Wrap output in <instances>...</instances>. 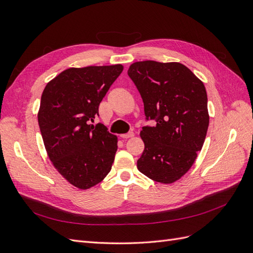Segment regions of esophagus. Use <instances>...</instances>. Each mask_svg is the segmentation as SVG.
Segmentation results:
<instances>
[{"label": "esophagus", "mask_w": 253, "mask_h": 253, "mask_svg": "<svg viewBox=\"0 0 253 253\" xmlns=\"http://www.w3.org/2000/svg\"><path fill=\"white\" fill-rule=\"evenodd\" d=\"M134 136V132H128V133H126V134H122V135H120V137L121 138H124V139H127V138H132V137Z\"/></svg>", "instance_id": "34e87169"}]
</instances>
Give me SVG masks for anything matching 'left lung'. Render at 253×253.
<instances>
[{"label": "left lung", "instance_id": "1", "mask_svg": "<svg viewBox=\"0 0 253 253\" xmlns=\"http://www.w3.org/2000/svg\"><path fill=\"white\" fill-rule=\"evenodd\" d=\"M127 75L142 98L145 119L156 121L140 132L144 150L137 168L153 180L172 183L193 166L208 131L204 83L178 62L140 61Z\"/></svg>", "mask_w": 253, "mask_h": 253}]
</instances>
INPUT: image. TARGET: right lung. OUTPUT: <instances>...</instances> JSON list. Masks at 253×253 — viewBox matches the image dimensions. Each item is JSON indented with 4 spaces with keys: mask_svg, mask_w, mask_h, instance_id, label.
Instances as JSON below:
<instances>
[{
    "mask_svg": "<svg viewBox=\"0 0 253 253\" xmlns=\"http://www.w3.org/2000/svg\"><path fill=\"white\" fill-rule=\"evenodd\" d=\"M124 66L72 67L45 86L38 122L53 167L73 186L86 190L100 182L112 169L117 136L102 124L99 104Z\"/></svg>",
    "mask_w": 253,
    "mask_h": 253,
    "instance_id": "add662e5",
    "label": "right lung"
}]
</instances>
